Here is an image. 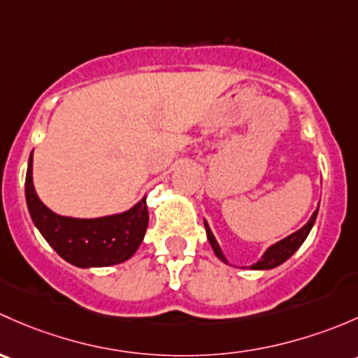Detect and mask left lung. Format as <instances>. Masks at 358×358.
<instances>
[{
	"label": "left lung",
	"instance_id": "left-lung-1",
	"mask_svg": "<svg viewBox=\"0 0 358 358\" xmlns=\"http://www.w3.org/2000/svg\"><path fill=\"white\" fill-rule=\"evenodd\" d=\"M317 213H319V208H317L315 212L312 213V217L308 219V222L305 224L303 227H300V229L294 231L293 234L282 238L281 241H278V243H274V245L268 246V248L264 252V255H262V259L259 262H255V264L250 265V268H252V271H271V268H274V267H278V265L285 264V262L288 260L289 257L293 255V253L296 252V250L300 248L301 245H303V241L307 239L308 233H310L312 227H314ZM203 224H205L206 238H208V243H210V246H212L213 253L217 255V259H219L220 262H224V264H229V262H227V259H226V255H224L222 248H220V245L217 243V239H215V236H213L212 229H210L208 222H206L205 219H203Z\"/></svg>",
	"mask_w": 358,
	"mask_h": 358
}]
</instances>
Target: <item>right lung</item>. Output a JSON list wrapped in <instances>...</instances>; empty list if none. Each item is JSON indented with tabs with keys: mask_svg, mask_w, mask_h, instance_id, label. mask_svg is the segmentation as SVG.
I'll use <instances>...</instances> for the list:
<instances>
[{
	"mask_svg": "<svg viewBox=\"0 0 358 358\" xmlns=\"http://www.w3.org/2000/svg\"><path fill=\"white\" fill-rule=\"evenodd\" d=\"M32 153L25 176V201L29 213L48 245L69 264L80 268L108 267L129 260L148 229L146 196L124 212L94 219L60 215L43 203L32 179Z\"/></svg>",
	"mask_w": 358,
	"mask_h": 358,
	"instance_id": "obj_1",
	"label": "right lung"
}]
</instances>
